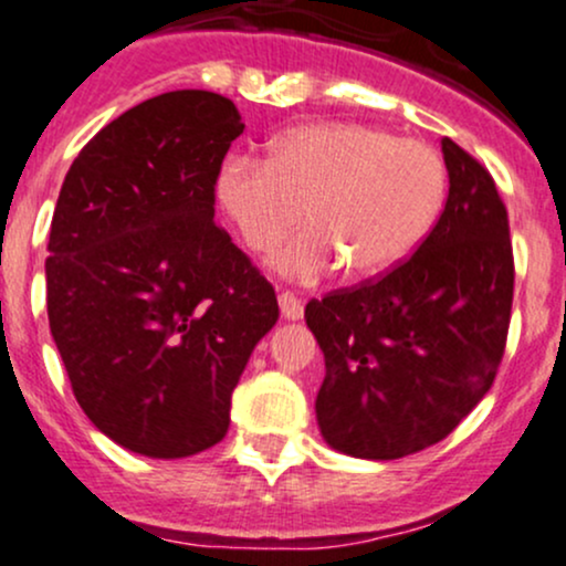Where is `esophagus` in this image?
Returning <instances> with one entry per match:
<instances>
[{"label": "esophagus", "mask_w": 566, "mask_h": 566, "mask_svg": "<svg viewBox=\"0 0 566 566\" xmlns=\"http://www.w3.org/2000/svg\"><path fill=\"white\" fill-rule=\"evenodd\" d=\"M279 308H282V316L287 322H297L303 316L301 297H295L292 292H282V295H279Z\"/></svg>", "instance_id": "obj_1"}]
</instances>
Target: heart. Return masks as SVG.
<instances>
[{"label": "heart", "mask_w": 566, "mask_h": 566, "mask_svg": "<svg viewBox=\"0 0 566 566\" xmlns=\"http://www.w3.org/2000/svg\"><path fill=\"white\" fill-rule=\"evenodd\" d=\"M220 207L242 242L274 252L276 274L316 282L337 265L378 276L418 250L447 197V167L423 140L356 122H311L282 133L271 157L237 154L216 180Z\"/></svg>", "instance_id": "b5f03b06"}]
</instances>
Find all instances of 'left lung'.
<instances>
[{
	"instance_id": "1",
	"label": "left lung",
	"mask_w": 566,
	"mask_h": 566,
	"mask_svg": "<svg viewBox=\"0 0 566 566\" xmlns=\"http://www.w3.org/2000/svg\"><path fill=\"white\" fill-rule=\"evenodd\" d=\"M450 193L423 244L361 287L305 305L324 354L316 423L350 458L396 460L452 433L495 380L513 301L492 175L441 138Z\"/></svg>"
}]
</instances>
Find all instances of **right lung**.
<instances>
[{"label": "right lung", "instance_id": "add662e5", "mask_svg": "<svg viewBox=\"0 0 566 566\" xmlns=\"http://www.w3.org/2000/svg\"><path fill=\"white\" fill-rule=\"evenodd\" d=\"M244 133L229 97L175 90L106 125L74 159L50 226L48 316L76 401L143 458L210 450L274 327V287L216 218Z\"/></svg>", "mask_w": 566, "mask_h": 566}]
</instances>
